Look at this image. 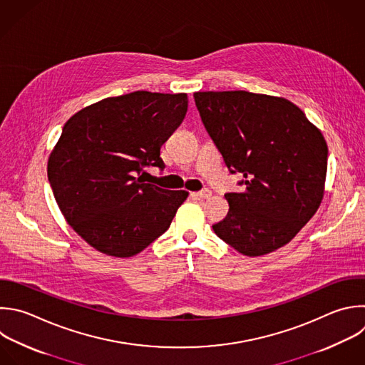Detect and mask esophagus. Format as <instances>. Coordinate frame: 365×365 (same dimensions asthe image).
Masks as SVG:
<instances>
[{"label": "esophagus", "mask_w": 365, "mask_h": 365, "mask_svg": "<svg viewBox=\"0 0 365 365\" xmlns=\"http://www.w3.org/2000/svg\"><path fill=\"white\" fill-rule=\"evenodd\" d=\"M195 196H197V197H200V199H209L210 196H212V190H209V189H203V190H200V192H196V193H193Z\"/></svg>", "instance_id": "34e87169"}]
</instances>
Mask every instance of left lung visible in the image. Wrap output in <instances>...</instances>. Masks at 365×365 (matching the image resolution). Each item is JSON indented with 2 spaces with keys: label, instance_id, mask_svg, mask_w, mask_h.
<instances>
[{
  "label": "left lung",
  "instance_id": "8db88e82",
  "mask_svg": "<svg viewBox=\"0 0 365 365\" xmlns=\"http://www.w3.org/2000/svg\"><path fill=\"white\" fill-rule=\"evenodd\" d=\"M193 97L227 169L244 175L247 186L225 195L229 212L215 233L247 257L282 248L324 197L328 146L321 130L284 97L245 90Z\"/></svg>",
  "mask_w": 365,
  "mask_h": 365
}]
</instances>
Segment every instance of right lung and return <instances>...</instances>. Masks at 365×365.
Instances as JSON below:
<instances>
[{"instance_id":"1","label":"right lung","mask_w":365,"mask_h":365,"mask_svg":"<svg viewBox=\"0 0 365 365\" xmlns=\"http://www.w3.org/2000/svg\"><path fill=\"white\" fill-rule=\"evenodd\" d=\"M187 94L133 91L73 114L50 153L48 180L67 223L98 252L130 258L163 235L186 190L145 183L163 169L162 145L180 126Z\"/></svg>"}]
</instances>
